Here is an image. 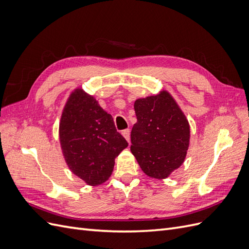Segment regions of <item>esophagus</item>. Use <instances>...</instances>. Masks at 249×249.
Wrapping results in <instances>:
<instances>
[{"instance_id": "esophagus-1", "label": "esophagus", "mask_w": 249, "mask_h": 249, "mask_svg": "<svg viewBox=\"0 0 249 249\" xmlns=\"http://www.w3.org/2000/svg\"><path fill=\"white\" fill-rule=\"evenodd\" d=\"M123 136L125 138V140L130 143V141H131V138H130V135H131V132H130V130L129 129H126V130H124L123 131Z\"/></svg>"}]
</instances>
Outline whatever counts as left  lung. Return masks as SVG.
Wrapping results in <instances>:
<instances>
[{
	"mask_svg": "<svg viewBox=\"0 0 249 249\" xmlns=\"http://www.w3.org/2000/svg\"><path fill=\"white\" fill-rule=\"evenodd\" d=\"M137 123L131 132V152L142 171L153 178H166L185 161L190 125L171 94L138 99L134 104Z\"/></svg>",
	"mask_w": 249,
	"mask_h": 249,
	"instance_id": "left-lung-1",
	"label": "left lung"
}]
</instances>
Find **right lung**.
I'll use <instances>...</instances> for the list:
<instances>
[{"label":"right lung","instance_id":"1","mask_svg":"<svg viewBox=\"0 0 249 249\" xmlns=\"http://www.w3.org/2000/svg\"><path fill=\"white\" fill-rule=\"evenodd\" d=\"M59 138L67 166L90 186L106 182L115 158L127 146L111 114L82 88L74 89L65 104Z\"/></svg>","mask_w":249,"mask_h":249}]
</instances>
